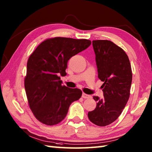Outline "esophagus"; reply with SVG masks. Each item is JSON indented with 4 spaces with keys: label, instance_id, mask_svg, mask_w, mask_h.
Returning a JSON list of instances; mask_svg holds the SVG:
<instances>
[{
    "label": "esophagus",
    "instance_id": "34e87169",
    "mask_svg": "<svg viewBox=\"0 0 152 152\" xmlns=\"http://www.w3.org/2000/svg\"><path fill=\"white\" fill-rule=\"evenodd\" d=\"M82 96V97H83V99H89V98H91V95H87V94H86V93H83Z\"/></svg>",
    "mask_w": 152,
    "mask_h": 152
}]
</instances>
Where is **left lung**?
<instances>
[{
    "label": "left lung",
    "instance_id": "8db88e82",
    "mask_svg": "<svg viewBox=\"0 0 152 152\" xmlns=\"http://www.w3.org/2000/svg\"><path fill=\"white\" fill-rule=\"evenodd\" d=\"M93 50L98 78L103 82L104 98L94 96V110L88 112L93 124L106 126L115 121L129 98L132 70L129 59L124 50L107 40H93Z\"/></svg>",
    "mask_w": 152,
    "mask_h": 152
}]
</instances>
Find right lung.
Here are the masks:
<instances>
[{"label": "right lung", "instance_id": "1", "mask_svg": "<svg viewBox=\"0 0 152 152\" xmlns=\"http://www.w3.org/2000/svg\"><path fill=\"white\" fill-rule=\"evenodd\" d=\"M91 44L86 39L56 37L42 42L30 56L25 89L30 108L41 123L59 124L70 105L82 96L80 89L63 86L60 76H66L68 61Z\"/></svg>", "mask_w": 152, "mask_h": 152}]
</instances>
